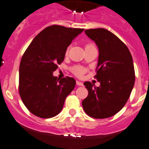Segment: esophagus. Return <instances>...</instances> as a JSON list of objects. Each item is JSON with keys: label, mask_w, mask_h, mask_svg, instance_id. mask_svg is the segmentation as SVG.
Segmentation results:
<instances>
[{"label": "esophagus", "mask_w": 149, "mask_h": 149, "mask_svg": "<svg viewBox=\"0 0 149 149\" xmlns=\"http://www.w3.org/2000/svg\"><path fill=\"white\" fill-rule=\"evenodd\" d=\"M76 85H79V86H82L83 85V83L80 81H76Z\"/></svg>", "instance_id": "esophagus-1"}]
</instances>
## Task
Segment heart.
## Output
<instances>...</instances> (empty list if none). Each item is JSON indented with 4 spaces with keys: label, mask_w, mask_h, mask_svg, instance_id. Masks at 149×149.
I'll list each match as a JSON object with an SVG mask.
<instances>
[{
    "label": "heart",
    "mask_w": 149,
    "mask_h": 149,
    "mask_svg": "<svg viewBox=\"0 0 149 149\" xmlns=\"http://www.w3.org/2000/svg\"><path fill=\"white\" fill-rule=\"evenodd\" d=\"M94 46L92 43L86 44L85 48H87V47H89V46ZM65 53H66V55L68 53V49L66 50ZM85 71H86L85 68H84V67H82V66L76 65V66H73V67L71 68V72H72L75 76H77V77H82V76L85 74Z\"/></svg>",
    "instance_id": "heart-1"
}]
</instances>
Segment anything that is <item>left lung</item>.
I'll use <instances>...</instances> for the list:
<instances>
[{
	"mask_svg": "<svg viewBox=\"0 0 149 149\" xmlns=\"http://www.w3.org/2000/svg\"><path fill=\"white\" fill-rule=\"evenodd\" d=\"M99 49L97 74L99 87L84 82L88 95L82 102L85 113L94 118L116 115L129 99L135 82L132 55L122 41L104 28L85 31Z\"/></svg>",
	"mask_w": 149,
	"mask_h": 149,
	"instance_id": "obj_1",
	"label": "left lung"
}]
</instances>
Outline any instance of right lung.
<instances>
[{"mask_svg": "<svg viewBox=\"0 0 149 149\" xmlns=\"http://www.w3.org/2000/svg\"><path fill=\"white\" fill-rule=\"evenodd\" d=\"M84 29L51 25L37 34L23 54L19 66V92L30 112L49 118L61 111L76 85L72 77L52 73L63 62L67 47Z\"/></svg>", "mask_w": 149, "mask_h": 149, "instance_id": "right-lung-1", "label": "right lung"}]
</instances>
